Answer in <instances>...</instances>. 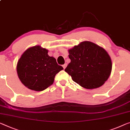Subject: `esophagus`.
Listing matches in <instances>:
<instances>
[{
  "label": "esophagus",
  "instance_id": "esophagus-1",
  "mask_svg": "<svg viewBox=\"0 0 130 130\" xmlns=\"http://www.w3.org/2000/svg\"><path fill=\"white\" fill-rule=\"evenodd\" d=\"M67 63H65V64H63V65H62V67H63V69H65V68L67 67Z\"/></svg>",
  "mask_w": 130,
  "mask_h": 130
}]
</instances>
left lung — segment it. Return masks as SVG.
<instances>
[{
  "instance_id": "obj_1",
  "label": "left lung",
  "mask_w": 130,
  "mask_h": 130,
  "mask_svg": "<svg viewBox=\"0 0 130 130\" xmlns=\"http://www.w3.org/2000/svg\"><path fill=\"white\" fill-rule=\"evenodd\" d=\"M71 62L65 69L75 82L92 89L101 86L111 71L109 55L103 48L90 41H84L69 50Z\"/></svg>"
}]
</instances>
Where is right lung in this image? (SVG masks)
Here are the masks:
<instances>
[{
    "label": "right lung",
    "mask_w": 130,
    "mask_h": 130,
    "mask_svg": "<svg viewBox=\"0 0 130 130\" xmlns=\"http://www.w3.org/2000/svg\"><path fill=\"white\" fill-rule=\"evenodd\" d=\"M62 69L55 58L48 55V50L39 45L27 50L17 65L21 82L35 91L44 90L53 85L55 75Z\"/></svg>",
    "instance_id": "1"
}]
</instances>
